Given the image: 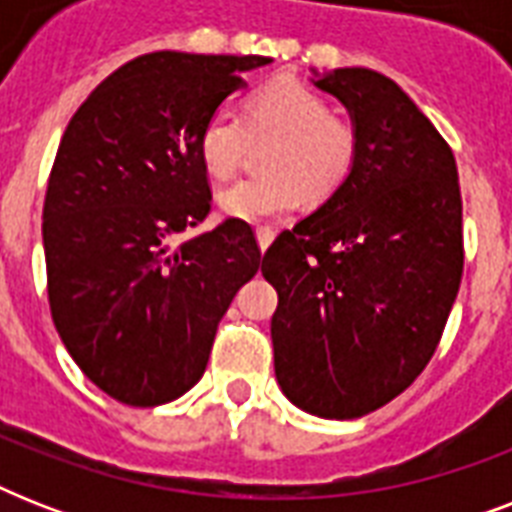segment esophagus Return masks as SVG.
Here are the masks:
<instances>
[{
    "instance_id": "1",
    "label": "esophagus",
    "mask_w": 512,
    "mask_h": 512,
    "mask_svg": "<svg viewBox=\"0 0 512 512\" xmlns=\"http://www.w3.org/2000/svg\"><path fill=\"white\" fill-rule=\"evenodd\" d=\"M255 233H257V244H260V252H265V249L273 244V239H276V231H273V228H268V225L257 228Z\"/></svg>"
}]
</instances>
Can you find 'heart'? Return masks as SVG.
<instances>
[{
	"label": "heart",
	"mask_w": 512,
	"mask_h": 512,
	"mask_svg": "<svg viewBox=\"0 0 512 512\" xmlns=\"http://www.w3.org/2000/svg\"><path fill=\"white\" fill-rule=\"evenodd\" d=\"M265 172L223 188L217 204L244 223H265L297 209L300 196L324 201L335 196L358 162L356 127L332 111L329 100L297 79H276L252 92L244 114L217 108L199 132L204 170L217 180L231 177L252 151L268 143Z\"/></svg>",
	"instance_id": "b5f03b06"
}]
</instances>
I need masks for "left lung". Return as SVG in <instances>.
<instances>
[{
  "label": "left lung",
  "instance_id": "obj_1",
  "mask_svg": "<svg viewBox=\"0 0 512 512\" xmlns=\"http://www.w3.org/2000/svg\"><path fill=\"white\" fill-rule=\"evenodd\" d=\"M313 84L350 111L358 162L265 252L279 292L273 366L292 404L353 420L404 393L436 353L465 263L462 196L452 148L393 79L335 68Z\"/></svg>",
  "mask_w": 512,
  "mask_h": 512
}]
</instances>
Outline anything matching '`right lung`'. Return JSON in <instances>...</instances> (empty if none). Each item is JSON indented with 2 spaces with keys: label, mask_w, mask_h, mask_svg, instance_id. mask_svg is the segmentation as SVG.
Wrapping results in <instances>:
<instances>
[{
  "label": "right lung",
  "mask_w": 512,
  "mask_h": 512,
  "mask_svg": "<svg viewBox=\"0 0 512 512\" xmlns=\"http://www.w3.org/2000/svg\"><path fill=\"white\" fill-rule=\"evenodd\" d=\"M265 63L140 55L63 132L42 212L50 313L79 369L122 404L159 406L191 390L233 295L263 263L244 220L177 236L212 209L201 127Z\"/></svg>",
  "instance_id": "right-lung-1"
}]
</instances>
